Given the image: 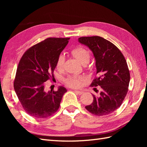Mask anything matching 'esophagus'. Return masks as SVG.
Listing matches in <instances>:
<instances>
[{
    "label": "esophagus",
    "mask_w": 147,
    "mask_h": 147,
    "mask_svg": "<svg viewBox=\"0 0 147 147\" xmlns=\"http://www.w3.org/2000/svg\"><path fill=\"white\" fill-rule=\"evenodd\" d=\"M75 92L76 93H78V95H82L83 93H84V92L81 91V90H75Z\"/></svg>",
    "instance_id": "esophagus-1"
}]
</instances>
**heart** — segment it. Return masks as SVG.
<instances>
[{
    "mask_svg": "<svg viewBox=\"0 0 147 147\" xmlns=\"http://www.w3.org/2000/svg\"><path fill=\"white\" fill-rule=\"evenodd\" d=\"M71 54L83 65L86 64L90 61V52L83 47H77L71 51ZM65 57L63 55H59L56 62V67L61 70L64 66ZM84 78L80 76H71L65 80V84L71 88H79L82 85Z\"/></svg>",
    "mask_w": 147,
    "mask_h": 147,
    "instance_id": "obj_1",
    "label": "heart"
}]
</instances>
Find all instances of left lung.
Instances as JSON below:
<instances>
[{
    "instance_id": "8db88e82",
    "label": "left lung",
    "mask_w": 147,
    "mask_h": 147,
    "mask_svg": "<svg viewBox=\"0 0 147 147\" xmlns=\"http://www.w3.org/2000/svg\"><path fill=\"white\" fill-rule=\"evenodd\" d=\"M80 43L88 47L93 53L98 76L90 86H100L99 96L85 108L92 114L103 116L120 107L128 91L130 74L123 54L111 42L98 36H83Z\"/></svg>"
}]
</instances>
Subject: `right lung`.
Instances as JSON below:
<instances>
[{"mask_svg":"<svg viewBox=\"0 0 147 147\" xmlns=\"http://www.w3.org/2000/svg\"><path fill=\"white\" fill-rule=\"evenodd\" d=\"M70 38H47L31 47L18 64L14 88L19 100L27 114L45 119L60 107L62 96L67 92L63 86L57 91L45 90V82L54 78L57 59Z\"/></svg>","mask_w":147,"mask_h":147,"instance_id":"1","label":"right lung"}]
</instances>
